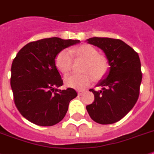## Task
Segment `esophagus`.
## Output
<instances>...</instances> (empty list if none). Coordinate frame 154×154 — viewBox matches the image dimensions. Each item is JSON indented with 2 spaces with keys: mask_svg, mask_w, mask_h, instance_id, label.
<instances>
[{
  "mask_svg": "<svg viewBox=\"0 0 154 154\" xmlns=\"http://www.w3.org/2000/svg\"><path fill=\"white\" fill-rule=\"evenodd\" d=\"M83 93H84V91H78V94L79 95H82Z\"/></svg>",
  "mask_w": 154,
  "mask_h": 154,
  "instance_id": "34e87169",
  "label": "esophagus"
}]
</instances>
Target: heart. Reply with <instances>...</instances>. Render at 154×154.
Wrapping results in <instances>:
<instances>
[{"label": "heart", "instance_id": "obj_1", "mask_svg": "<svg viewBox=\"0 0 154 154\" xmlns=\"http://www.w3.org/2000/svg\"><path fill=\"white\" fill-rule=\"evenodd\" d=\"M84 61L81 72L82 74H75L66 77L64 83L67 86L76 90H83L91 84L94 79L101 80L108 74L110 68L109 60L104 54L98 53L96 48L88 44L70 49H63L55 57L57 69L63 75H67L72 69L73 59Z\"/></svg>", "mask_w": 154, "mask_h": 154}]
</instances>
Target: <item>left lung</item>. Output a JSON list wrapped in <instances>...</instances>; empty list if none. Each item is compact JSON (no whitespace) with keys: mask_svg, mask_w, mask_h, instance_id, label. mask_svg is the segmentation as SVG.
Masks as SVG:
<instances>
[{"mask_svg":"<svg viewBox=\"0 0 154 154\" xmlns=\"http://www.w3.org/2000/svg\"><path fill=\"white\" fill-rule=\"evenodd\" d=\"M89 44L102 49L109 58L110 70L107 78L101 80L100 91L91 89L94 101L86 105L94 121L111 124L120 120L134 107L139 96L143 79L138 53L120 39L91 38Z\"/></svg>","mask_w":154,"mask_h":154,"instance_id":"8db88e82","label":"left lung"}]
</instances>
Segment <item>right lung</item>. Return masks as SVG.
<instances>
[{
  "label": "right lung",
  "instance_id": "right-lung-1",
  "mask_svg": "<svg viewBox=\"0 0 154 154\" xmlns=\"http://www.w3.org/2000/svg\"><path fill=\"white\" fill-rule=\"evenodd\" d=\"M79 40L49 38L24 45L14 58L11 87L20 114L34 124L53 126L61 121L69 102L77 96L74 89L58 90L63 80L55 64L57 53Z\"/></svg>",
  "mask_w": 154,
  "mask_h": 154
}]
</instances>
